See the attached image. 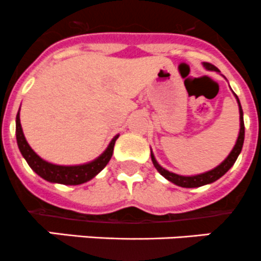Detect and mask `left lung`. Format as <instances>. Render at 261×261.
Instances as JSON below:
<instances>
[{
	"label": "left lung",
	"instance_id": "left-lung-1",
	"mask_svg": "<svg viewBox=\"0 0 261 261\" xmlns=\"http://www.w3.org/2000/svg\"><path fill=\"white\" fill-rule=\"evenodd\" d=\"M203 66H204L205 69H208V71L219 72L217 67H215L213 64H211V63H203ZM234 97H236L237 102H239L240 132H239V137H237L236 144H234V147L232 148V151L229 152L228 156L226 157V160H224L223 162H221L217 167H215V169L210 170V171H207V172H203V174H199V175H194V176H182V175H177V174H174V172H170L169 170H166V169H164L162 166H160L159 162L156 161V159H154L153 153H152V151H151V159H152V162H153V166L156 167L157 171H159L160 174L165 177V179H167L169 181L174 182L175 185H179V187H182V188H198V187H203V185L211 184V182H215L216 180H218L219 177L223 176V175L226 174V172L228 171L232 166H233V164L236 162L237 157H239L240 152H241L242 144H244V139H245L244 113H242L241 104H240V100H239V97H237L236 94H234Z\"/></svg>",
	"mask_w": 261,
	"mask_h": 261
}]
</instances>
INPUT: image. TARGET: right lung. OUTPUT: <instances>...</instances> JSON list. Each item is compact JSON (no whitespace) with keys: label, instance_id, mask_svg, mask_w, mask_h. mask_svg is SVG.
<instances>
[{"label":"right lung","instance_id":"1","mask_svg":"<svg viewBox=\"0 0 261 261\" xmlns=\"http://www.w3.org/2000/svg\"><path fill=\"white\" fill-rule=\"evenodd\" d=\"M20 112V110H19ZM17 112L16 115V139L17 146H19L20 152H21L22 157L27 160L28 165L32 167L33 171L37 172L40 177L49 182H58V184L63 185H80L84 182L89 181L92 177L96 176L102 169L108 165L113 156V151H114L115 141L119 136H115L109 143L108 148L100 154L97 159L94 161L87 162L84 165H74V166H62V165L50 164V162L45 161L42 157L38 156L29 143L27 142L22 132L21 123H20V113Z\"/></svg>","mask_w":261,"mask_h":261}]
</instances>
